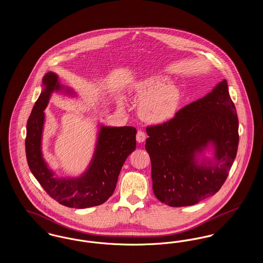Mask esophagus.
Masks as SVG:
<instances>
[{"instance_id":"obj_1","label":"esophagus","mask_w":263,"mask_h":263,"mask_svg":"<svg viewBox=\"0 0 263 263\" xmlns=\"http://www.w3.org/2000/svg\"><path fill=\"white\" fill-rule=\"evenodd\" d=\"M136 140L138 143H143L146 140V134L143 131H138L137 135H136Z\"/></svg>"}]
</instances>
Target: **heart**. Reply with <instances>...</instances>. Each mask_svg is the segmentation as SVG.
<instances>
[{"label":"heart","mask_w":263,"mask_h":263,"mask_svg":"<svg viewBox=\"0 0 263 263\" xmlns=\"http://www.w3.org/2000/svg\"><path fill=\"white\" fill-rule=\"evenodd\" d=\"M165 75H152L141 79L132 90L139 100L141 118L152 124H162L172 120L181 101V89L168 83Z\"/></svg>","instance_id":"1"}]
</instances>
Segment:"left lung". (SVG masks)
<instances>
[{"label": "left lung", "mask_w": 263, "mask_h": 263, "mask_svg": "<svg viewBox=\"0 0 263 263\" xmlns=\"http://www.w3.org/2000/svg\"><path fill=\"white\" fill-rule=\"evenodd\" d=\"M145 148L159 200L182 207L213 196L225 182L238 151V115L227 81L168 122L148 127Z\"/></svg>", "instance_id": "left-lung-1"}]
</instances>
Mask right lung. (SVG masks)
Wrapping results in <instances>:
<instances>
[{
  "instance_id": "add662e5",
  "label": "right lung",
  "mask_w": 263,
  "mask_h": 263,
  "mask_svg": "<svg viewBox=\"0 0 263 263\" xmlns=\"http://www.w3.org/2000/svg\"><path fill=\"white\" fill-rule=\"evenodd\" d=\"M53 92L78 98L75 89L62 85L56 73L44 75L41 93L26 125L25 153L29 170L49 196L64 206L84 209L100 205L112 195L123 163L136 149V129L99 122L93 153L84 173L77 176H59L42 153L44 110Z\"/></svg>"
}]
</instances>
